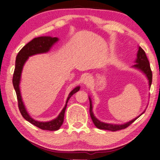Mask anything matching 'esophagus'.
<instances>
[{
  "mask_svg": "<svg viewBox=\"0 0 160 160\" xmlns=\"http://www.w3.org/2000/svg\"><path fill=\"white\" fill-rule=\"evenodd\" d=\"M82 82L84 85H89L92 82L91 77L89 76H85L82 79Z\"/></svg>",
  "mask_w": 160,
  "mask_h": 160,
  "instance_id": "34e87169",
  "label": "esophagus"
}]
</instances>
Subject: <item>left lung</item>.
Here are the masks:
<instances>
[{
	"label": "left lung",
	"instance_id": "obj_1",
	"mask_svg": "<svg viewBox=\"0 0 160 160\" xmlns=\"http://www.w3.org/2000/svg\"><path fill=\"white\" fill-rule=\"evenodd\" d=\"M135 64L132 65V68L138 70L143 73L144 75L146 76V77L147 78L148 82V86L151 87L152 82V72L151 71V68L149 65V62H148L147 57L146 55L145 52L142 49V48L138 47V51L137 53V58L135 60ZM89 113H90L92 120L94 124H95L96 128H98L100 130H110V131H117L119 130H122L128 128L129 125H130L133 122H135L138 118L141 117L143 113L145 112V111L143 113H141V114L138 116L137 117H135V119H133L130 121H129L126 123L124 124H110V123H106V122H100L99 119H97L95 117V116L94 115L93 111H92V102L91 98L89 96Z\"/></svg>",
	"mask_w": 160,
	"mask_h": 160
}]
</instances>
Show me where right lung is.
Instances as JSON below:
<instances>
[{
  "label": "right lung",
  "mask_w": 160,
  "mask_h": 160,
  "mask_svg": "<svg viewBox=\"0 0 160 160\" xmlns=\"http://www.w3.org/2000/svg\"><path fill=\"white\" fill-rule=\"evenodd\" d=\"M58 41L59 38H57V37L41 36L38 37V38H35L31 41H30L29 43H28L25 47H23L22 49L19 52L18 54L17 55L16 62H15V69L14 75H13V86H14L15 92H16L17 100H18L19 109L22 116L24 119H25L33 125L44 130L55 131L60 129L63 123V121H64L65 111V109H66L68 102L69 99L73 94L77 92L79 90L80 86L75 87L69 93L64 108H62L60 114L55 119L48 122H39L32 119L27 111V109H26L22 101V98L19 84H20L22 72L24 65L25 64L26 61L28 60L29 57L38 54L47 53L49 51L52 46L58 42Z\"/></svg>",
  "instance_id": "1"
}]
</instances>
